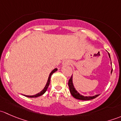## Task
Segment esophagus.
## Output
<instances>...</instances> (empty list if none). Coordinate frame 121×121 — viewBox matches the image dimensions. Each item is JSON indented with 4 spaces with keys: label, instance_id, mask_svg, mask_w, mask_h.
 <instances>
[{
    "label": "esophagus",
    "instance_id": "34e87169",
    "mask_svg": "<svg viewBox=\"0 0 121 121\" xmlns=\"http://www.w3.org/2000/svg\"><path fill=\"white\" fill-rule=\"evenodd\" d=\"M71 64V61L69 60H65L63 62V65H70Z\"/></svg>",
    "mask_w": 121,
    "mask_h": 121
}]
</instances>
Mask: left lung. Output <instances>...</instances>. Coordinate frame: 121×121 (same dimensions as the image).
Returning a JSON list of instances; mask_svg holds the SVG:
<instances>
[{"mask_svg": "<svg viewBox=\"0 0 121 121\" xmlns=\"http://www.w3.org/2000/svg\"><path fill=\"white\" fill-rule=\"evenodd\" d=\"M108 55H109V58H111L110 55H109V53H108ZM112 69L111 73H112ZM68 86H69V91H70L72 96H73L74 98L77 99L83 100V101L91 100V99H92L95 98L96 97H97L98 96H99V94H97V95H94V96H92V97H87V96H83V95H82L80 94L79 93V92H78L77 91L75 90V88H74V85H73V75H71V78H69V81H68Z\"/></svg>", "mask_w": 121, "mask_h": 121, "instance_id": "8db88e82", "label": "left lung"}]
</instances>
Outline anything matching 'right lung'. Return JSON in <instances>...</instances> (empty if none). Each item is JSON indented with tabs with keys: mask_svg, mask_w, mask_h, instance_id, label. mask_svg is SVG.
Instances as JSON below:
<instances>
[{
	"mask_svg": "<svg viewBox=\"0 0 121 121\" xmlns=\"http://www.w3.org/2000/svg\"><path fill=\"white\" fill-rule=\"evenodd\" d=\"M57 71V68H54V69L52 71V72H51L50 74V75H49V77H48V80H47V84H46V86H45V87L44 88V89L42 90V91H41V92H39V93L35 95H23L26 96V97H29V98H36V97H40V96L42 95L43 94H44L45 92H46V91H47V88H48V86H49L50 82L51 77H52V74H53L54 73H55V72H56V71Z\"/></svg>",
	"mask_w": 121,
	"mask_h": 121,
	"instance_id": "add662e5",
	"label": "right lung"
}]
</instances>
